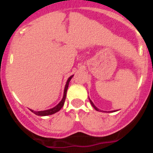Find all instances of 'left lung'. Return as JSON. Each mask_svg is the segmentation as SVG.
<instances>
[{
	"instance_id": "left-lung-1",
	"label": "left lung",
	"mask_w": 153,
	"mask_h": 153,
	"mask_svg": "<svg viewBox=\"0 0 153 153\" xmlns=\"http://www.w3.org/2000/svg\"><path fill=\"white\" fill-rule=\"evenodd\" d=\"M89 100H90V103H91V105H92V106H93V108H94V109H96V110H97V111H101L100 109H98V108H97V106H95V105H94V104H93V102H92V101H91V100H90V98H89ZM115 111H116V110H114V111H110V112H115ZM102 112H103V111H102Z\"/></svg>"
}]
</instances>
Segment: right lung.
Here are the masks:
<instances>
[{"label":"right lung","instance_id":"1","mask_svg":"<svg viewBox=\"0 0 153 153\" xmlns=\"http://www.w3.org/2000/svg\"><path fill=\"white\" fill-rule=\"evenodd\" d=\"M74 76V75L70 76V77L68 78L67 81V83L65 85V88H64V92H63V99L61 100L59 103L56 105L55 107L52 108V109H47V110H44V111H33L32 109H30V111L32 113H33L34 114L37 115V116H40V117H44V116H48V115H52V114H54L56 113V112L60 111V109L63 106V104H64L65 102V99H66V97H67V89H68V86H69V83H70V79H72V77Z\"/></svg>","mask_w":153,"mask_h":153}]
</instances>
